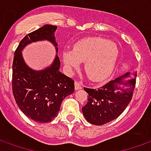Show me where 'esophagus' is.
<instances>
[{
	"instance_id": "obj_1",
	"label": "esophagus",
	"mask_w": 151,
	"mask_h": 151,
	"mask_svg": "<svg viewBox=\"0 0 151 151\" xmlns=\"http://www.w3.org/2000/svg\"><path fill=\"white\" fill-rule=\"evenodd\" d=\"M82 88V84L80 81H75V89L76 90H78V89H81Z\"/></svg>"
}]
</instances>
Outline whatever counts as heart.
I'll return each mask as SVG.
<instances>
[{"instance_id": "1", "label": "heart", "mask_w": 151, "mask_h": 151, "mask_svg": "<svg viewBox=\"0 0 151 151\" xmlns=\"http://www.w3.org/2000/svg\"><path fill=\"white\" fill-rule=\"evenodd\" d=\"M119 55L116 43L101 37H90L78 41L73 50H65L63 59L70 70H77L85 63V72L90 80L101 81L111 74Z\"/></svg>"}]
</instances>
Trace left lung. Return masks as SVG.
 Wrapping results in <instances>:
<instances>
[{"mask_svg":"<svg viewBox=\"0 0 151 151\" xmlns=\"http://www.w3.org/2000/svg\"><path fill=\"white\" fill-rule=\"evenodd\" d=\"M128 75L130 73H127L98 88H84L88 94V102L81 110L87 121L104 125L123 113L132 101L136 84L135 78L123 81Z\"/></svg>","mask_w":151,"mask_h":151,"instance_id":"8db88e82","label":"left lung"}]
</instances>
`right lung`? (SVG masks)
<instances>
[{"label": "right lung", "instance_id": "add662e5", "mask_svg": "<svg viewBox=\"0 0 151 151\" xmlns=\"http://www.w3.org/2000/svg\"><path fill=\"white\" fill-rule=\"evenodd\" d=\"M56 29V26L46 24L25 35L15 50L12 63V86L17 105L25 116L42 124L57 116L63 99L74 91V81L59 71L58 55L50 67L35 71L25 64L21 50L31 42L43 40L56 47L54 35Z\"/></svg>", "mask_w": 151, "mask_h": 151}]
</instances>
